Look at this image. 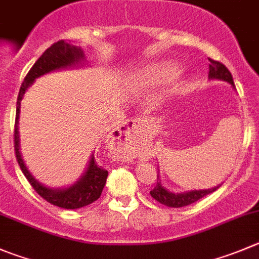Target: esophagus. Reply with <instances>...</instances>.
<instances>
[{
    "label": "esophagus",
    "mask_w": 259,
    "mask_h": 259,
    "mask_svg": "<svg viewBox=\"0 0 259 259\" xmlns=\"http://www.w3.org/2000/svg\"><path fill=\"white\" fill-rule=\"evenodd\" d=\"M139 124H141V120H138V118H133V120H127V121L125 122L124 129H122L121 132L125 133V134L129 135L130 133H133L135 129H137L138 125H139Z\"/></svg>",
    "instance_id": "esophagus-1"
}]
</instances>
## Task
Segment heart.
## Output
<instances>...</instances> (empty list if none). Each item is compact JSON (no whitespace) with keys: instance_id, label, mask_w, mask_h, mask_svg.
Returning <instances> with one entry per match:
<instances>
[{"instance_id":"b5f03b06","label":"heart","mask_w":259,"mask_h":259,"mask_svg":"<svg viewBox=\"0 0 259 259\" xmlns=\"http://www.w3.org/2000/svg\"><path fill=\"white\" fill-rule=\"evenodd\" d=\"M174 71L175 69L171 65H149V66L143 67L133 74L130 87L133 89H141L143 87L151 85V84L161 83L172 76Z\"/></svg>"}]
</instances>
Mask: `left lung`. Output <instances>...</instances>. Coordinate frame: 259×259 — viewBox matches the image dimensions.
Instances as JSON below:
<instances>
[{
    "mask_svg": "<svg viewBox=\"0 0 259 259\" xmlns=\"http://www.w3.org/2000/svg\"><path fill=\"white\" fill-rule=\"evenodd\" d=\"M209 60V78L211 79H220V80H225L231 84V87L234 85L233 75L229 71V69L225 65H222L221 62L214 61V60ZM220 187V185H219ZM219 187H214L212 189H204V190H192V192L187 193H171L168 190H166L165 188L161 184V180L157 176V184L154 187V189L151 190L152 198L159 202L163 206L167 207H174V208H179V207L189 206L192 203L197 202L200 198H203L204 195L211 194L212 192L219 189Z\"/></svg>",
    "mask_w": 259,
    "mask_h": 259,
    "instance_id": "1",
    "label": "left lung"
}]
</instances>
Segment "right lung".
<instances>
[{"mask_svg": "<svg viewBox=\"0 0 259 259\" xmlns=\"http://www.w3.org/2000/svg\"><path fill=\"white\" fill-rule=\"evenodd\" d=\"M81 61H84V52L80 47L72 46L65 40H59V42L53 43L50 48L43 52L42 56L35 61L26 76L24 78L23 84L20 87L18 96V102H16V118H15V129H14V147H15V154L18 163L20 166L21 171L28 179L29 184L33 187V189L48 203L53 206L61 207L66 209H76L81 208L84 206H88L94 200H97L101 197L103 187L106 184V179H107V170L98 165L94 158V154L91 157L89 165L84 175L76 181L74 185L65 189H50L45 185L39 184L35 180L31 174L29 172L26 166L24 165V161L21 158V154L19 148V113H20V102L23 100L24 93L26 89L33 84V81L40 75H45L47 72L53 71V70L64 69V67L75 66L79 65ZM98 156V154H97Z\"/></svg>", "mask_w": 259, "mask_h": 259, "instance_id": "1", "label": "right lung"}]
</instances>
